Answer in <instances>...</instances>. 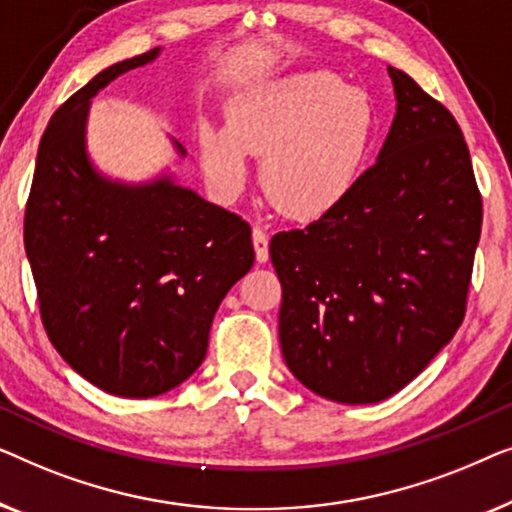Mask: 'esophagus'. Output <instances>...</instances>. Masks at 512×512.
Here are the masks:
<instances>
[{
  "mask_svg": "<svg viewBox=\"0 0 512 512\" xmlns=\"http://www.w3.org/2000/svg\"><path fill=\"white\" fill-rule=\"evenodd\" d=\"M253 246L257 262H266V259H269V236H266L262 227L253 229Z\"/></svg>",
  "mask_w": 512,
  "mask_h": 512,
  "instance_id": "obj_1",
  "label": "esophagus"
}]
</instances>
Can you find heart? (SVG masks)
<instances>
[{"instance_id":"1","label":"heart","mask_w":512,"mask_h":512,"mask_svg":"<svg viewBox=\"0 0 512 512\" xmlns=\"http://www.w3.org/2000/svg\"><path fill=\"white\" fill-rule=\"evenodd\" d=\"M376 132L362 90L329 71H299L236 99L229 127L201 134L215 187L234 197L248 181V150L264 153L262 183L280 211L313 220L341 204L355 185Z\"/></svg>"}]
</instances>
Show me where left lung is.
I'll return each mask as SVG.
<instances>
[{
    "label": "left lung",
    "mask_w": 512,
    "mask_h": 512,
    "mask_svg": "<svg viewBox=\"0 0 512 512\" xmlns=\"http://www.w3.org/2000/svg\"><path fill=\"white\" fill-rule=\"evenodd\" d=\"M397 115L341 204L271 239L290 371L320 397L373 403L406 387L466 313L482 197L455 115L390 67Z\"/></svg>",
    "instance_id": "obj_1"
}]
</instances>
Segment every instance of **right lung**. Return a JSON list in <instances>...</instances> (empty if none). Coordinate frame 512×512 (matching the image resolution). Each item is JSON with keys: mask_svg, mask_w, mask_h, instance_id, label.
Masks as SVG:
<instances>
[{"mask_svg": "<svg viewBox=\"0 0 512 512\" xmlns=\"http://www.w3.org/2000/svg\"><path fill=\"white\" fill-rule=\"evenodd\" d=\"M157 53L99 71L53 113L25 206L50 343L99 390L129 399L157 397L197 371L220 301L255 262L241 215L171 178L129 187L90 167L88 102Z\"/></svg>", "mask_w": 512, "mask_h": 512, "instance_id": "add662e5", "label": "right lung"}]
</instances>
